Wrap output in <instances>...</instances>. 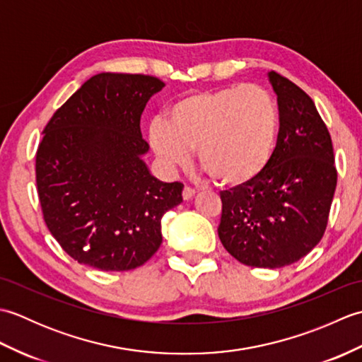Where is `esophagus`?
<instances>
[{
	"label": "esophagus",
	"instance_id": "esophagus-1",
	"mask_svg": "<svg viewBox=\"0 0 362 362\" xmlns=\"http://www.w3.org/2000/svg\"><path fill=\"white\" fill-rule=\"evenodd\" d=\"M194 193H196V191L193 188L185 187V188H183V191H182V196H183V199H185V201H188V199H191V197L194 196Z\"/></svg>",
	"mask_w": 362,
	"mask_h": 362
}]
</instances>
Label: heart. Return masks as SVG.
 Instances as JSON below:
<instances>
[{
    "mask_svg": "<svg viewBox=\"0 0 362 362\" xmlns=\"http://www.w3.org/2000/svg\"><path fill=\"white\" fill-rule=\"evenodd\" d=\"M280 130L274 96L258 86L194 91L177 99L168 121L149 126L153 152L168 168L185 165L189 151L222 187L249 185L271 161Z\"/></svg>",
    "mask_w": 362,
    "mask_h": 362,
    "instance_id": "obj_1",
    "label": "heart"
}]
</instances>
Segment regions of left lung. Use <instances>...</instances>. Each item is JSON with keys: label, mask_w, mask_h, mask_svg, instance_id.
<instances>
[{"label": "left lung", "mask_w": 362, "mask_h": 362, "mask_svg": "<svg viewBox=\"0 0 362 362\" xmlns=\"http://www.w3.org/2000/svg\"><path fill=\"white\" fill-rule=\"evenodd\" d=\"M280 130L267 168L249 185L221 191L219 240L252 267L276 269L310 253L325 233L337 171L332 136L313 99L276 71Z\"/></svg>", "instance_id": "8db88e82"}]
</instances>
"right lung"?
<instances>
[{
  "label": "right lung",
  "mask_w": 362,
  "mask_h": 362,
  "mask_svg": "<svg viewBox=\"0 0 362 362\" xmlns=\"http://www.w3.org/2000/svg\"><path fill=\"white\" fill-rule=\"evenodd\" d=\"M165 87L153 76L101 73L56 110L35 153L45 224L68 255L101 271H130L161 244V218L183 183L151 175L140 119Z\"/></svg>",
  "instance_id": "1"
}]
</instances>
